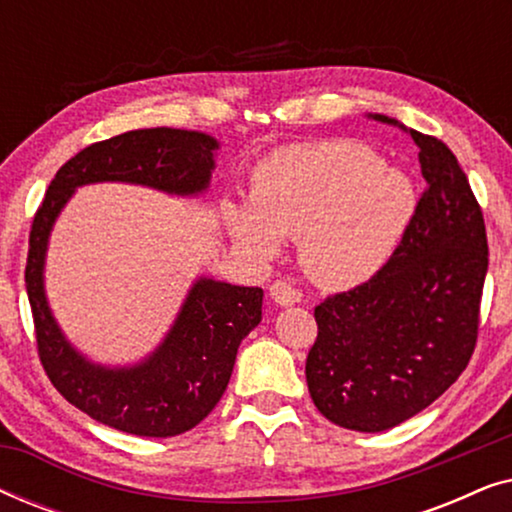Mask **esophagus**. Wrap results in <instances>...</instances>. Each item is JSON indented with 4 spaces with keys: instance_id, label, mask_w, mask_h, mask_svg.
I'll list each match as a JSON object with an SVG mask.
<instances>
[{
    "instance_id": "obj_1",
    "label": "esophagus",
    "mask_w": 512,
    "mask_h": 512,
    "mask_svg": "<svg viewBox=\"0 0 512 512\" xmlns=\"http://www.w3.org/2000/svg\"><path fill=\"white\" fill-rule=\"evenodd\" d=\"M270 298L277 305H293L298 300V293L286 279H277V282L270 284Z\"/></svg>"
}]
</instances>
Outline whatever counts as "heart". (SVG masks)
I'll return each instance as SVG.
<instances>
[{
    "instance_id": "b5f03b06",
    "label": "heart",
    "mask_w": 512,
    "mask_h": 512,
    "mask_svg": "<svg viewBox=\"0 0 512 512\" xmlns=\"http://www.w3.org/2000/svg\"><path fill=\"white\" fill-rule=\"evenodd\" d=\"M251 205H221L228 233L258 261L300 237V261L328 289L375 277L415 216V188L368 146L328 139L272 151L251 174Z\"/></svg>"
}]
</instances>
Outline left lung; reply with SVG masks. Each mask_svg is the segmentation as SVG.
Returning a JSON list of instances; mask_svg holds the SVG:
<instances>
[{
  "label": "left lung",
  "instance_id": "left-lung-1",
  "mask_svg": "<svg viewBox=\"0 0 512 512\" xmlns=\"http://www.w3.org/2000/svg\"><path fill=\"white\" fill-rule=\"evenodd\" d=\"M410 137L426 188L401 244L375 277L314 307L307 387L342 429L377 433L415 417L457 382L478 342L489 263L482 209L454 153L431 135Z\"/></svg>",
  "mask_w": 512,
  "mask_h": 512
}]
</instances>
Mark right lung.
Wrapping results in <instances>:
<instances>
[{
    "mask_svg": "<svg viewBox=\"0 0 512 512\" xmlns=\"http://www.w3.org/2000/svg\"><path fill=\"white\" fill-rule=\"evenodd\" d=\"M216 139L177 128L132 130L86 146L60 167L34 214L25 286L39 361L53 387L97 422L135 436H179L200 424L233 375L240 342L261 321L263 289L198 279L172 331L132 368H102L65 340L44 296V256L55 216L76 186L128 181L158 191H205Z\"/></svg>",
    "mask_w": 512,
    "mask_h": 512,
    "instance_id": "1",
    "label": "right lung"
}]
</instances>
